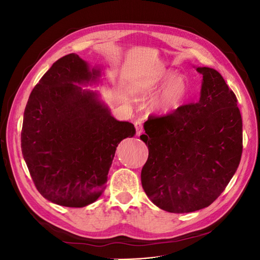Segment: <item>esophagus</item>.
Wrapping results in <instances>:
<instances>
[{
	"mask_svg": "<svg viewBox=\"0 0 260 260\" xmlns=\"http://www.w3.org/2000/svg\"><path fill=\"white\" fill-rule=\"evenodd\" d=\"M135 125H136V130H137V136H140L141 133L143 132V122H142V120L138 119L135 122Z\"/></svg>",
	"mask_w": 260,
	"mask_h": 260,
	"instance_id": "1",
	"label": "esophagus"
}]
</instances>
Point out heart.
I'll return each instance as SVG.
<instances>
[{
    "label": "heart",
    "mask_w": 260,
    "mask_h": 260,
    "mask_svg": "<svg viewBox=\"0 0 260 260\" xmlns=\"http://www.w3.org/2000/svg\"><path fill=\"white\" fill-rule=\"evenodd\" d=\"M164 89L152 101L153 111L159 114H168L176 111L184 103L188 94V82L182 76L176 77V73L167 70L157 76L144 86L147 93L156 91L161 85Z\"/></svg>",
    "instance_id": "b5f03b06"
}]
</instances>
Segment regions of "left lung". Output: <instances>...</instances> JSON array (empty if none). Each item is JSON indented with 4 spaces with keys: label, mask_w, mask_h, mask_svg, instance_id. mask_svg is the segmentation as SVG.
Instances as JSON below:
<instances>
[{
    "label": "left lung",
    "mask_w": 260,
    "mask_h": 260,
    "mask_svg": "<svg viewBox=\"0 0 260 260\" xmlns=\"http://www.w3.org/2000/svg\"><path fill=\"white\" fill-rule=\"evenodd\" d=\"M203 75L200 101L174 113L149 116L143 190L157 207L175 214L208 207L237 171L243 151L242 117L235 94L217 70Z\"/></svg>",
    "instance_id": "8db88e82"
}]
</instances>
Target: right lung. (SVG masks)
<instances>
[{
  "label": "right lung",
  "instance_id": "1",
  "mask_svg": "<svg viewBox=\"0 0 260 260\" xmlns=\"http://www.w3.org/2000/svg\"><path fill=\"white\" fill-rule=\"evenodd\" d=\"M100 69L72 53L59 58L31 92L23 113L21 152L37 190L65 207H84L103 193L116 148L136 135L80 85Z\"/></svg>",
  "mask_w": 260,
  "mask_h": 260
}]
</instances>
